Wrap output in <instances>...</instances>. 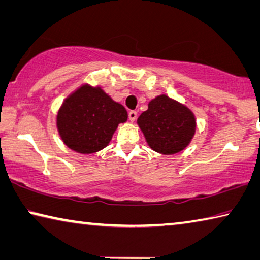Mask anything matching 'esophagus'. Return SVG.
Wrapping results in <instances>:
<instances>
[{"label": "esophagus", "instance_id": "1", "mask_svg": "<svg viewBox=\"0 0 260 260\" xmlns=\"http://www.w3.org/2000/svg\"><path fill=\"white\" fill-rule=\"evenodd\" d=\"M137 117H138V112H137V111H134V110L129 111V112H128V118H129L131 121H134L135 119H137Z\"/></svg>", "mask_w": 260, "mask_h": 260}]
</instances>
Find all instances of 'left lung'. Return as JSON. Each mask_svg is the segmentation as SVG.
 I'll return each instance as SVG.
<instances>
[{
  "mask_svg": "<svg viewBox=\"0 0 260 260\" xmlns=\"http://www.w3.org/2000/svg\"><path fill=\"white\" fill-rule=\"evenodd\" d=\"M138 123L151 149L166 155L186 148L196 132V118L191 111L166 94L149 103Z\"/></svg>",
  "mask_w": 260,
  "mask_h": 260,
  "instance_id": "left-lung-1",
  "label": "left lung"
}]
</instances>
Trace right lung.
Instances as JSON below:
<instances>
[{"mask_svg": "<svg viewBox=\"0 0 260 260\" xmlns=\"http://www.w3.org/2000/svg\"><path fill=\"white\" fill-rule=\"evenodd\" d=\"M127 111L101 88L83 85L72 93L57 113V129L66 146L81 154H92L109 145Z\"/></svg>", "mask_w": 260, "mask_h": 260, "instance_id": "1", "label": "right lung"}]
</instances>
